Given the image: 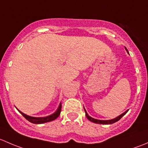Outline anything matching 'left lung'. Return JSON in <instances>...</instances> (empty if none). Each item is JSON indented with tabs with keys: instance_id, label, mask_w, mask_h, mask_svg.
<instances>
[{
	"instance_id": "8db88e82",
	"label": "left lung",
	"mask_w": 148,
	"mask_h": 148,
	"mask_svg": "<svg viewBox=\"0 0 148 148\" xmlns=\"http://www.w3.org/2000/svg\"><path fill=\"white\" fill-rule=\"evenodd\" d=\"M126 49V48H125ZM128 53V51L127 49H126ZM84 111H85V114H86V117H87V119L89 120V121H91V122H94V123H97V124H104V125H110V124H113L114 123V122H117V121H119L120 120L121 118H122V117H123L124 115H125V114H126L128 110H127V111H125V112L122 113V114H120V116H118V117H117L116 118H114L112 119V120H97V119H95V118H92V117H90V116L89 115V114H87V112H86V111L84 109Z\"/></svg>"
}]
</instances>
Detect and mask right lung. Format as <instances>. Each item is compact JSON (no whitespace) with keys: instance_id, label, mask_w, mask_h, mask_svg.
<instances>
[{"instance_id":"obj_1","label":"right lung","mask_w":148,"mask_h":148,"mask_svg":"<svg viewBox=\"0 0 148 148\" xmlns=\"http://www.w3.org/2000/svg\"><path fill=\"white\" fill-rule=\"evenodd\" d=\"M18 110V109H17ZM61 110H62V103H60L59 104V107H58L57 110L53 114H51V115L47 116V117H31V116H28L27 114H24L22 112H21L20 110H18L19 112L25 117L28 121H29L30 122L34 124H42V123H45V122H51V121L54 120L55 119L57 118L59 116L61 113Z\"/></svg>"}]
</instances>
